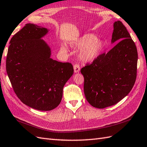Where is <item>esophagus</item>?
Here are the masks:
<instances>
[{
	"mask_svg": "<svg viewBox=\"0 0 147 147\" xmlns=\"http://www.w3.org/2000/svg\"><path fill=\"white\" fill-rule=\"evenodd\" d=\"M80 66H79V65H78V64H75L74 65V72L75 73H78L80 72Z\"/></svg>",
	"mask_w": 147,
	"mask_h": 147,
	"instance_id": "esophagus-1",
	"label": "esophagus"
}]
</instances>
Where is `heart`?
<instances>
[{
  "mask_svg": "<svg viewBox=\"0 0 147 147\" xmlns=\"http://www.w3.org/2000/svg\"><path fill=\"white\" fill-rule=\"evenodd\" d=\"M74 45L78 49H81L79 56L81 61L85 63L92 62L96 59L102 51L104 44L102 40L97 38L92 33L82 35L74 42ZM62 50L66 51L65 46H62Z\"/></svg>",
  "mask_w": 147,
  "mask_h": 147,
  "instance_id": "obj_1",
  "label": "heart"
}]
</instances>
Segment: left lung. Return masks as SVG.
Instances as JSON below:
<instances>
[{
  "instance_id": "1",
  "label": "left lung",
  "mask_w": 147,
  "mask_h": 147,
  "mask_svg": "<svg viewBox=\"0 0 147 147\" xmlns=\"http://www.w3.org/2000/svg\"><path fill=\"white\" fill-rule=\"evenodd\" d=\"M113 27L111 43L116 45L81 70L86 100L98 109L113 106L127 96L137 77L135 44L121 22H115Z\"/></svg>"
}]
</instances>
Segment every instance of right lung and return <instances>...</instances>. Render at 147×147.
<instances>
[{
    "instance_id": "add662e5",
    "label": "right lung",
    "mask_w": 147,
    "mask_h": 147,
    "mask_svg": "<svg viewBox=\"0 0 147 147\" xmlns=\"http://www.w3.org/2000/svg\"><path fill=\"white\" fill-rule=\"evenodd\" d=\"M49 29L27 24L10 41L6 70L12 88L22 102L48 111L60 104L63 89L74 73L69 63L51 58V48L41 39Z\"/></svg>"
}]
</instances>
